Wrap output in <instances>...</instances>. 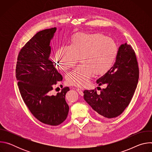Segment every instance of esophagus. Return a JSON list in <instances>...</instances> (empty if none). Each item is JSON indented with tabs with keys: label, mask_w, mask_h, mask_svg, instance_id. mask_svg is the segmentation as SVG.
I'll return each instance as SVG.
<instances>
[{
	"label": "esophagus",
	"mask_w": 152,
	"mask_h": 152,
	"mask_svg": "<svg viewBox=\"0 0 152 152\" xmlns=\"http://www.w3.org/2000/svg\"><path fill=\"white\" fill-rule=\"evenodd\" d=\"M76 91L78 92V93H79L80 95H82V94H83V92H82L83 90H82V89L79 88H77L76 89Z\"/></svg>",
	"instance_id": "34e87169"
}]
</instances>
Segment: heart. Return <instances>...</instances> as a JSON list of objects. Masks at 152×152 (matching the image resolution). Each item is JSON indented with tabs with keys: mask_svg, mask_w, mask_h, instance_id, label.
Wrapping results in <instances>:
<instances>
[{
	"mask_svg": "<svg viewBox=\"0 0 152 152\" xmlns=\"http://www.w3.org/2000/svg\"><path fill=\"white\" fill-rule=\"evenodd\" d=\"M117 52L116 43L110 37L101 34L77 33L72 37L70 45L56 50L55 59L59 69L67 70L79 58L81 65L67 75L66 80L70 85L84 86L93 73L103 75L111 68Z\"/></svg>",
	"mask_w": 152,
	"mask_h": 152,
	"instance_id": "1",
	"label": "heart"
}]
</instances>
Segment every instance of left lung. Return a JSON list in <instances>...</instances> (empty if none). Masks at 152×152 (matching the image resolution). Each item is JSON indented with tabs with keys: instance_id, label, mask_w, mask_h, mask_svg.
I'll use <instances>...</instances> for the list:
<instances>
[{
	"instance_id": "1",
	"label": "left lung",
	"mask_w": 152,
	"mask_h": 152,
	"mask_svg": "<svg viewBox=\"0 0 152 152\" xmlns=\"http://www.w3.org/2000/svg\"><path fill=\"white\" fill-rule=\"evenodd\" d=\"M139 78V69L134 50L124 43L118 49L114 66L96 82L106 85L98 94L96 90H85L83 98L100 117L115 118L131 102ZM98 89V87H97Z\"/></svg>"
}]
</instances>
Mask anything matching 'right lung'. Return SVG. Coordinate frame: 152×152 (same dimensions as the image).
<instances>
[{"label":"right lung","instance_id":"add662e5","mask_svg":"<svg viewBox=\"0 0 152 152\" xmlns=\"http://www.w3.org/2000/svg\"><path fill=\"white\" fill-rule=\"evenodd\" d=\"M56 31H41L27 42L18 53L15 70L18 89L28 109L39 121L51 126L64 121L69 111L65 99L69 87L52 95L55 85L62 80L50 59V42Z\"/></svg>","mask_w":152,"mask_h":152}]
</instances>
